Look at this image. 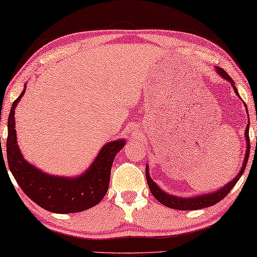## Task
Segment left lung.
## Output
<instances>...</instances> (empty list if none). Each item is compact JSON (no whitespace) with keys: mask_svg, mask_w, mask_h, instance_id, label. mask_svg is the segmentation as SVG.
<instances>
[{"mask_svg":"<svg viewBox=\"0 0 257 257\" xmlns=\"http://www.w3.org/2000/svg\"><path fill=\"white\" fill-rule=\"evenodd\" d=\"M216 73L220 75L222 78H224L225 81H229L231 83V85L233 87L234 93L239 96V93L237 91V87L234 86V82L232 81L228 74L225 71L220 68V67H215ZM246 107V104H243ZM247 110V107H246ZM248 113V111H247ZM249 119H248V124L246 126L245 130V139H246V154H245V158H243V163L241 165L240 171L239 173L234 176V179L230 181L229 183H226L223 188H220L216 191H212L208 193H201V195L198 196H192V197H178L174 195H171L166 191H164L163 189L159 188L157 186V183L153 181V179L150 178L149 175V167L148 165H146V178H147V182H148V186L153 196L156 198L159 203H162L164 206H167L170 208H174V209H179V211H193V209H200V208H205V207H209V206L215 205L218 201H221L224 197L228 195L230 190H232V188L235 186V183L238 182V180L240 179V176L243 174L245 172V168L248 162V156H249Z\"/></svg>","mask_w":257,"mask_h":257,"instance_id":"1","label":"left lung"}]
</instances>
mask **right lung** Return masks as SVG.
Instances as JSON below:
<instances>
[{
    "label": "right lung",
    "instance_id": "add662e5",
    "mask_svg": "<svg viewBox=\"0 0 257 257\" xmlns=\"http://www.w3.org/2000/svg\"><path fill=\"white\" fill-rule=\"evenodd\" d=\"M25 91L26 84L22 93L12 103L8 118L7 158L17 183L34 203L49 212L78 213L93 207L106 196L113 158L123 149L125 139H117L104 145L89 168L77 176L45 173L24 158L17 142L15 110ZM1 159H3V153Z\"/></svg>",
    "mask_w": 257,
    "mask_h": 257
}]
</instances>
